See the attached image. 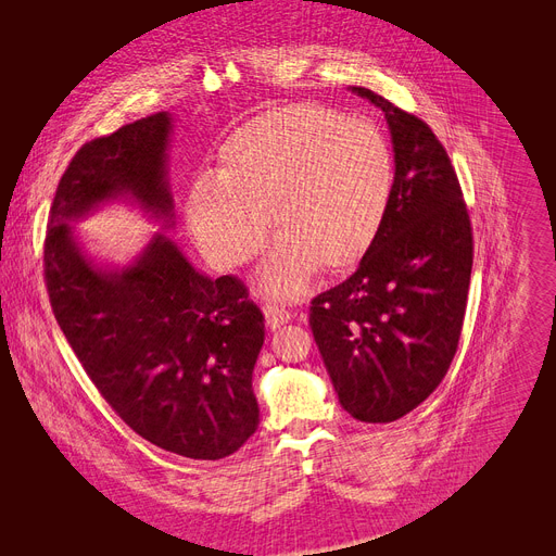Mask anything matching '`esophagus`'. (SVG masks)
I'll return each mask as SVG.
<instances>
[{"mask_svg": "<svg viewBox=\"0 0 556 556\" xmlns=\"http://www.w3.org/2000/svg\"><path fill=\"white\" fill-rule=\"evenodd\" d=\"M263 315H266V325L273 331L281 329L283 325H288L290 317H293V315H290V311H286V308L277 306V304H266V306H263Z\"/></svg>", "mask_w": 556, "mask_h": 556, "instance_id": "esophagus-1", "label": "esophagus"}]
</instances>
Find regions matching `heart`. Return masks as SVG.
<instances>
[{
  "instance_id": "b5f03b06",
  "label": "heart",
  "mask_w": 556,
  "mask_h": 556,
  "mask_svg": "<svg viewBox=\"0 0 556 556\" xmlns=\"http://www.w3.org/2000/svg\"><path fill=\"white\" fill-rule=\"evenodd\" d=\"M392 187L390 143L374 124L293 103L233 130L220 146V173L198 175L185 212L216 270L248 261L270 220L279 237L261 283L277 298H300L319 266L340 273L365 258L383 229Z\"/></svg>"
}]
</instances>
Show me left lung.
Listing matches in <instances>:
<instances>
[{
  "label": "left lung",
  "instance_id": "left-lung-1",
  "mask_svg": "<svg viewBox=\"0 0 556 556\" xmlns=\"http://www.w3.org/2000/svg\"><path fill=\"white\" fill-rule=\"evenodd\" d=\"M386 114L394 187L358 270L317 295L311 329L340 405L388 424L424 403L457 352L473 266L471 223L434 132L388 99L349 87Z\"/></svg>",
  "mask_w": 556,
  "mask_h": 556
}]
</instances>
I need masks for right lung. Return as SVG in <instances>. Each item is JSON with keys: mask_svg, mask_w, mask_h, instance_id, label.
Masks as SVG:
<instances>
[{"mask_svg": "<svg viewBox=\"0 0 556 556\" xmlns=\"http://www.w3.org/2000/svg\"><path fill=\"white\" fill-rule=\"evenodd\" d=\"M170 112L85 143L58 185L45 241L53 315L87 376L137 434L191 459L237 453L258 428L252 371L263 315L245 286L200 273L164 231ZM114 201L161 231L128 264L103 262L73 225Z\"/></svg>", "mask_w": 556, "mask_h": 556, "instance_id": "right-lung-1", "label": "right lung"}]
</instances>
